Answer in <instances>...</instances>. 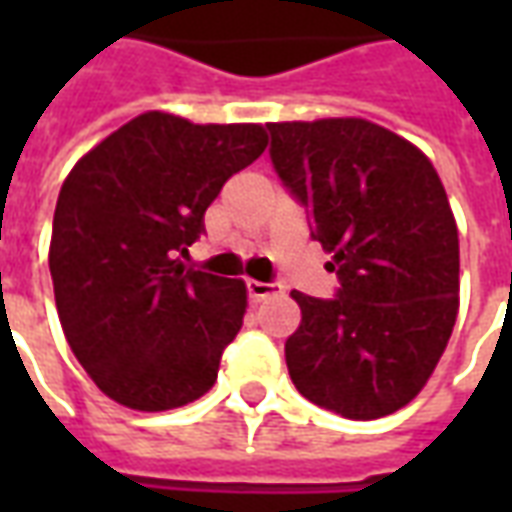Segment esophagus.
Here are the masks:
<instances>
[{"label": "esophagus", "instance_id": "34e87169", "mask_svg": "<svg viewBox=\"0 0 512 512\" xmlns=\"http://www.w3.org/2000/svg\"><path fill=\"white\" fill-rule=\"evenodd\" d=\"M246 290H249V299L252 301H263L268 296H277L279 288L274 282H257V279H249L246 282Z\"/></svg>", "mask_w": 512, "mask_h": 512}]
</instances>
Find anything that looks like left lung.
<instances>
[{
	"label": "left lung",
	"instance_id": "obj_1",
	"mask_svg": "<svg viewBox=\"0 0 512 512\" xmlns=\"http://www.w3.org/2000/svg\"><path fill=\"white\" fill-rule=\"evenodd\" d=\"M271 161L332 255L337 299L290 296L293 384L315 406L378 419L428 384L458 318V224L430 158L365 117L268 123Z\"/></svg>",
	"mask_w": 512,
	"mask_h": 512
}]
</instances>
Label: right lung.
<instances>
[{
  "instance_id": "obj_1",
  "label": "right lung",
  "mask_w": 512,
  "mask_h": 512,
  "mask_svg": "<svg viewBox=\"0 0 512 512\" xmlns=\"http://www.w3.org/2000/svg\"><path fill=\"white\" fill-rule=\"evenodd\" d=\"M268 145L260 123L145 112L87 150L62 183L49 268L62 332L95 386L134 411L202 397L244 323L246 285L180 255L235 172Z\"/></svg>"
}]
</instances>
